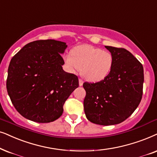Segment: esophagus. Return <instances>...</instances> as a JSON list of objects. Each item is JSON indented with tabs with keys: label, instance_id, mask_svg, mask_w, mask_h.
I'll list each match as a JSON object with an SVG mask.
<instances>
[{
	"label": "esophagus",
	"instance_id": "obj_1",
	"mask_svg": "<svg viewBox=\"0 0 157 157\" xmlns=\"http://www.w3.org/2000/svg\"><path fill=\"white\" fill-rule=\"evenodd\" d=\"M78 83H79V86H82V85H83V81L82 79H79V81H78Z\"/></svg>",
	"mask_w": 157,
	"mask_h": 157
}]
</instances>
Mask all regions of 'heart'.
Here are the masks:
<instances>
[{
  "label": "heart",
  "instance_id": "b5f03b06",
  "mask_svg": "<svg viewBox=\"0 0 157 157\" xmlns=\"http://www.w3.org/2000/svg\"><path fill=\"white\" fill-rule=\"evenodd\" d=\"M64 62L71 72L81 69V74L91 82H99L109 74L114 58L111 52L88 44L75 47L64 56Z\"/></svg>",
  "mask_w": 157,
  "mask_h": 157
}]
</instances>
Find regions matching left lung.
I'll use <instances>...</instances> for the list:
<instances>
[{
	"instance_id": "1",
	"label": "left lung",
	"mask_w": 157,
	"mask_h": 157,
	"mask_svg": "<svg viewBox=\"0 0 157 157\" xmlns=\"http://www.w3.org/2000/svg\"><path fill=\"white\" fill-rule=\"evenodd\" d=\"M114 58L107 77L97 83H83L84 113L91 123L112 125L125 121L141 102L144 81L141 63L124 48L105 46Z\"/></svg>"
}]
</instances>
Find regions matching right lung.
Returning <instances> with one entry per match:
<instances>
[{
	"instance_id": "right-lung-1",
	"label": "right lung",
	"mask_w": 157,
	"mask_h": 157,
	"mask_svg": "<svg viewBox=\"0 0 157 157\" xmlns=\"http://www.w3.org/2000/svg\"><path fill=\"white\" fill-rule=\"evenodd\" d=\"M66 42L37 40L24 46L14 56L8 69L6 88L16 110L36 123L58 119L63 105L78 86L77 76L63 71L61 55Z\"/></svg>"
}]
</instances>
